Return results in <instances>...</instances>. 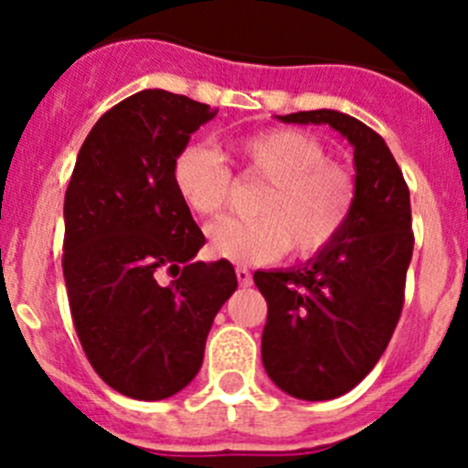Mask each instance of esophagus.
<instances>
[{"instance_id":"obj_1","label":"esophagus","mask_w":468,"mask_h":468,"mask_svg":"<svg viewBox=\"0 0 468 468\" xmlns=\"http://www.w3.org/2000/svg\"><path fill=\"white\" fill-rule=\"evenodd\" d=\"M234 274H237L239 285H243V288H248V285L253 283V276H250V271H248L246 267H237V270H234Z\"/></svg>"}]
</instances>
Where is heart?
Listing matches in <instances>:
<instances>
[{
    "label": "heart",
    "mask_w": 468,
    "mask_h": 468,
    "mask_svg": "<svg viewBox=\"0 0 468 468\" xmlns=\"http://www.w3.org/2000/svg\"><path fill=\"white\" fill-rule=\"evenodd\" d=\"M246 171L270 187L255 204L258 218H225L210 225L213 255L239 264H264L291 250L314 258L337 241L358 201L356 177L328 161V150L314 135L295 128H270L237 143ZM177 197L192 213L213 215L225 208L231 171L220 152L192 143L177 152L171 168Z\"/></svg>",
    "instance_id": "b5f03b06"
}]
</instances>
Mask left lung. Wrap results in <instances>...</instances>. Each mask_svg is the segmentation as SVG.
<instances>
[{
    "label": "left lung",
    "instance_id": "8db88e82",
    "mask_svg": "<svg viewBox=\"0 0 468 468\" xmlns=\"http://www.w3.org/2000/svg\"><path fill=\"white\" fill-rule=\"evenodd\" d=\"M279 119L328 123L354 147L358 201L337 241L300 267L253 274L267 300L270 379L295 399L330 400L373 370L399 324L415 246L410 189L382 135L358 119L337 110Z\"/></svg>",
    "mask_w": 468,
    "mask_h": 468
}]
</instances>
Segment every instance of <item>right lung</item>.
I'll return each mask as SVG.
<instances>
[{
    "label": "right lung",
    "mask_w": 468,
    "mask_h": 468,
    "mask_svg": "<svg viewBox=\"0 0 468 468\" xmlns=\"http://www.w3.org/2000/svg\"><path fill=\"white\" fill-rule=\"evenodd\" d=\"M215 114L161 89L131 95L90 128L65 192L74 330L95 373L128 399H168L197 378L239 285L227 260L194 262L206 237L171 180L177 152ZM161 269L176 276L168 286Z\"/></svg>",
    "instance_id": "add662e5"
}]
</instances>
